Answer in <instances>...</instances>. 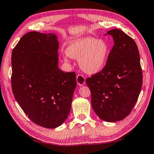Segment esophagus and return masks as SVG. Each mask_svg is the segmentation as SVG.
Masks as SVG:
<instances>
[{
  "mask_svg": "<svg viewBox=\"0 0 154 154\" xmlns=\"http://www.w3.org/2000/svg\"><path fill=\"white\" fill-rule=\"evenodd\" d=\"M77 82L78 85H79V86H83V85H84L85 82H86V79H85L84 76H83L82 75H77Z\"/></svg>",
  "mask_w": 154,
  "mask_h": 154,
  "instance_id": "esophagus-1",
  "label": "esophagus"
}]
</instances>
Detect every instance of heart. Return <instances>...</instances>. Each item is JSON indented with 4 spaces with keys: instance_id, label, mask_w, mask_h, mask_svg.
Returning a JSON list of instances; mask_svg holds the SVG:
<instances>
[{
    "instance_id": "obj_1",
    "label": "heart",
    "mask_w": 154,
    "mask_h": 154,
    "mask_svg": "<svg viewBox=\"0 0 154 154\" xmlns=\"http://www.w3.org/2000/svg\"><path fill=\"white\" fill-rule=\"evenodd\" d=\"M110 47L106 41L92 37H84L72 41L66 53L69 57L79 59L80 67L89 74L103 69L106 64ZM65 60L67 59L65 57Z\"/></svg>"
}]
</instances>
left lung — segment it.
I'll use <instances>...</instances> for the list:
<instances>
[{
    "label": "left lung",
    "mask_w": 154,
    "mask_h": 154,
    "mask_svg": "<svg viewBox=\"0 0 154 154\" xmlns=\"http://www.w3.org/2000/svg\"><path fill=\"white\" fill-rule=\"evenodd\" d=\"M114 45L101 71L88 77L92 107L107 122L123 120L132 110L143 85V72L137 45L120 29L107 32Z\"/></svg>",
    "instance_id": "8db88e82"
}]
</instances>
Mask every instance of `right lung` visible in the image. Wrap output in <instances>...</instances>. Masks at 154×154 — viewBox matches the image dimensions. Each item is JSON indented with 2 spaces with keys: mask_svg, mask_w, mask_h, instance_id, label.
<instances>
[{
  "mask_svg": "<svg viewBox=\"0 0 154 154\" xmlns=\"http://www.w3.org/2000/svg\"><path fill=\"white\" fill-rule=\"evenodd\" d=\"M59 43L53 33L31 31L11 54V88L30 120L46 128L64 123L71 108L76 73L58 68Z\"/></svg>",
  "mask_w": 154,
  "mask_h": 154,
  "instance_id": "1",
  "label": "right lung"
}]
</instances>
